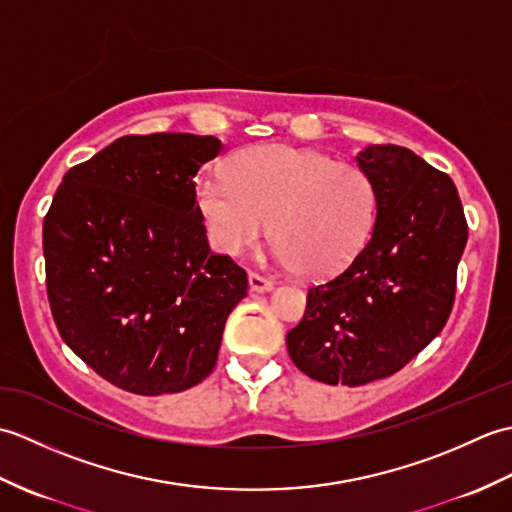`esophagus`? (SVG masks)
<instances>
[{"label":"esophagus","mask_w":512,"mask_h":512,"mask_svg":"<svg viewBox=\"0 0 512 512\" xmlns=\"http://www.w3.org/2000/svg\"><path fill=\"white\" fill-rule=\"evenodd\" d=\"M248 286L255 292H268V290H273V281L259 273H248Z\"/></svg>","instance_id":"esophagus-1"}]
</instances>
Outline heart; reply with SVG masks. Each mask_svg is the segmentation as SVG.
Listing matches in <instances>:
<instances>
[{"mask_svg": "<svg viewBox=\"0 0 512 512\" xmlns=\"http://www.w3.org/2000/svg\"><path fill=\"white\" fill-rule=\"evenodd\" d=\"M195 202L217 250L246 253L268 235L273 220L277 259L310 277L350 266L376 217L374 182L361 167L277 143L239 151L228 178L204 173Z\"/></svg>", "mask_w": 512, "mask_h": 512, "instance_id": "heart-1", "label": "heart"}]
</instances>
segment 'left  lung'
I'll list each match as a JSON object with an SVG mask.
<instances>
[{"label":"left lung","instance_id":"8db88e82","mask_svg":"<svg viewBox=\"0 0 512 512\" xmlns=\"http://www.w3.org/2000/svg\"><path fill=\"white\" fill-rule=\"evenodd\" d=\"M356 160L376 189L372 235L343 273L308 288L286 334L303 374L347 387L396 374L436 339L469 237L447 173L398 145H369Z\"/></svg>","mask_w":512,"mask_h":512}]
</instances>
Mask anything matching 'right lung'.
Returning a JSON list of instances; mask_svg holds the SVG:
<instances>
[{
	"label": "right lung",
	"instance_id": "add662e5",
	"mask_svg": "<svg viewBox=\"0 0 512 512\" xmlns=\"http://www.w3.org/2000/svg\"><path fill=\"white\" fill-rule=\"evenodd\" d=\"M213 136H123L63 176L43 217L61 339L107 383L176 394L213 372L246 270L211 253L195 173Z\"/></svg>",
	"mask_w": 512,
	"mask_h": 512
}]
</instances>
